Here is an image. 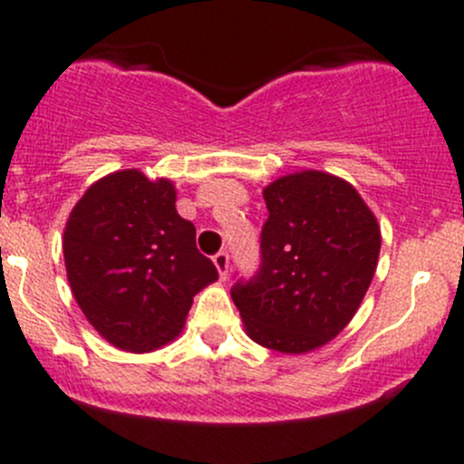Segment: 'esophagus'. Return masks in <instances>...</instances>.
I'll list each match as a JSON object with an SVG mask.
<instances>
[{
  "mask_svg": "<svg viewBox=\"0 0 464 464\" xmlns=\"http://www.w3.org/2000/svg\"><path fill=\"white\" fill-rule=\"evenodd\" d=\"M213 265L218 266L219 278H227L228 276V254L227 251H219V254L213 256Z\"/></svg>",
  "mask_w": 464,
  "mask_h": 464,
  "instance_id": "1",
  "label": "esophagus"
}]
</instances>
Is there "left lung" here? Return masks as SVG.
Segmentation results:
<instances>
[{"label":"left lung","instance_id":"1","mask_svg":"<svg viewBox=\"0 0 464 464\" xmlns=\"http://www.w3.org/2000/svg\"><path fill=\"white\" fill-rule=\"evenodd\" d=\"M262 266L231 298L262 348L305 354L330 343L357 314L375 276L382 231L353 184L301 170L265 186Z\"/></svg>","mask_w":464,"mask_h":464}]
</instances>
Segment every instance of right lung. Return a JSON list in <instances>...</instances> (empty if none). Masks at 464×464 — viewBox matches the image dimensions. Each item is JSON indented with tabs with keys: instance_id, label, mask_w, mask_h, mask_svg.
<instances>
[{
	"instance_id": "add662e5",
	"label": "right lung",
	"mask_w": 464,
	"mask_h": 464,
	"mask_svg": "<svg viewBox=\"0 0 464 464\" xmlns=\"http://www.w3.org/2000/svg\"><path fill=\"white\" fill-rule=\"evenodd\" d=\"M175 202L170 179L128 168L93 181L64 224L73 298L93 330L125 353L175 341L195 294L218 280Z\"/></svg>"
}]
</instances>
